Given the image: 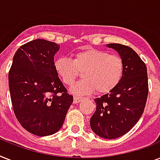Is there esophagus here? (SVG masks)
Wrapping results in <instances>:
<instances>
[{"mask_svg": "<svg viewBox=\"0 0 160 160\" xmlns=\"http://www.w3.org/2000/svg\"><path fill=\"white\" fill-rule=\"evenodd\" d=\"M81 100H82V98H81V97L75 96V97H74V104H77V103L80 102Z\"/></svg>", "mask_w": 160, "mask_h": 160, "instance_id": "34e87169", "label": "esophagus"}]
</instances>
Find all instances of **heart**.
<instances>
[{
	"label": "heart",
	"instance_id": "obj_1",
	"mask_svg": "<svg viewBox=\"0 0 160 160\" xmlns=\"http://www.w3.org/2000/svg\"><path fill=\"white\" fill-rule=\"evenodd\" d=\"M124 60L119 55L109 54L95 48H86L76 52L73 60L58 58L54 69L66 85H71L82 73V80L70 88L77 95L106 94L119 85L124 74Z\"/></svg>",
	"mask_w": 160,
	"mask_h": 160
}]
</instances>
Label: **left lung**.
<instances>
[{
	"instance_id": "obj_1",
	"label": "left lung",
	"mask_w": 160,
	"mask_h": 160,
	"mask_svg": "<svg viewBox=\"0 0 160 160\" xmlns=\"http://www.w3.org/2000/svg\"><path fill=\"white\" fill-rule=\"evenodd\" d=\"M124 60V74L119 85L106 95L95 99L96 110L90 118L93 132L105 139H116L139 121L149 93L147 67L129 46L108 44Z\"/></svg>"
}]
</instances>
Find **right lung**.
Listing matches in <instances>:
<instances>
[{
    "mask_svg": "<svg viewBox=\"0 0 160 160\" xmlns=\"http://www.w3.org/2000/svg\"><path fill=\"white\" fill-rule=\"evenodd\" d=\"M59 49L43 39L29 41L16 51L9 71L15 115L24 129L38 136L59 131L73 102L54 69Z\"/></svg>",
    "mask_w": 160,
    "mask_h": 160,
    "instance_id": "add662e5",
    "label": "right lung"
}]
</instances>
